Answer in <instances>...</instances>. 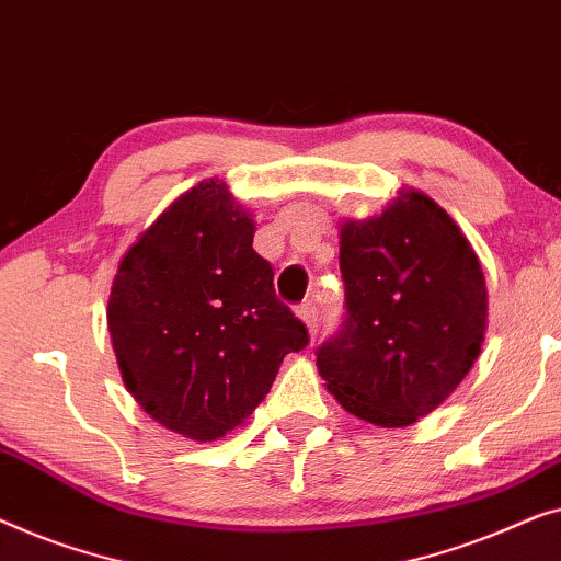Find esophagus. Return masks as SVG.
Wrapping results in <instances>:
<instances>
[{
	"mask_svg": "<svg viewBox=\"0 0 561 561\" xmlns=\"http://www.w3.org/2000/svg\"><path fill=\"white\" fill-rule=\"evenodd\" d=\"M297 312H299V318H302L305 322H307V328H310V333L314 335L318 333V305H314V299H305L302 305L297 307Z\"/></svg>",
	"mask_w": 561,
	"mask_h": 561,
	"instance_id": "esophagus-1",
	"label": "esophagus"
}]
</instances>
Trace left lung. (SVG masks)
Returning a JSON list of instances; mask_svg holds the SVG:
<instances>
[{"label": "left lung", "instance_id": "left-lung-1", "mask_svg": "<svg viewBox=\"0 0 561 561\" xmlns=\"http://www.w3.org/2000/svg\"><path fill=\"white\" fill-rule=\"evenodd\" d=\"M345 314L314 351L328 391L378 427H407L472 368L488 291L476 251L422 193L341 228Z\"/></svg>", "mask_w": 561, "mask_h": 561}]
</instances>
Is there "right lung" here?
<instances>
[{
	"label": "right lung",
	"mask_w": 561,
	"mask_h": 561,
	"mask_svg": "<svg viewBox=\"0 0 561 561\" xmlns=\"http://www.w3.org/2000/svg\"><path fill=\"white\" fill-rule=\"evenodd\" d=\"M254 220L226 183L205 180L126 251L108 333L126 389L178 435L210 442L262 404L307 325L274 291Z\"/></svg>",
	"instance_id": "1"
}]
</instances>
